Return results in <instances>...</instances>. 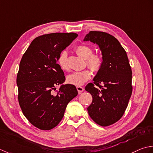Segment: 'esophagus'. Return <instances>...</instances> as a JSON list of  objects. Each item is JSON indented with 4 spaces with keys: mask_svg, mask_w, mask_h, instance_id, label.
<instances>
[{
    "mask_svg": "<svg viewBox=\"0 0 153 153\" xmlns=\"http://www.w3.org/2000/svg\"><path fill=\"white\" fill-rule=\"evenodd\" d=\"M76 89L78 90L79 94H81V93H82L84 90H85V89H84V88L82 86H76Z\"/></svg>",
    "mask_w": 153,
    "mask_h": 153,
    "instance_id": "esophagus-1",
    "label": "esophagus"
}]
</instances>
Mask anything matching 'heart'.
I'll return each instance as SVG.
<instances>
[{
  "instance_id": "obj_1",
  "label": "heart",
  "mask_w": 153,
  "mask_h": 153,
  "mask_svg": "<svg viewBox=\"0 0 153 153\" xmlns=\"http://www.w3.org/2000/svg\"><path fill=\"white\" fill-rule=\"evenodd\" d=\"M75 51L80 57L86 59V65L94 73L99 72L102 68L104 63L103 57L101 55L96 53L92 54L93 51L88 45H79L75 48ZM57 63L62 69L68 71L69 69L67 64V53L63 51L59 55L57 59ZM92 73L89 69L81 71H76L67 76V82L75 86H81L91 78Z\"/></svg>"
}]
</instances>
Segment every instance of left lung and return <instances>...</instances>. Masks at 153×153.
<instances>
[{
    "label": "left lung",
    "instance_id": "left-lung-1",
    "mask_svg": "<svg viewBox=\"0 0 153 153\" xmlns=\"http://www.w3.org/2000/svg\"><path fill=\"white\" fill-rule=\"evenodd\" d=\"M84 41L98 45L104 60L94 83L85 87L92 96V102L87 110L95 123L103 127L110 126L123 116L132 94L129 59L119 41L106 32L90 31Z\"/></svg>",
    "mask_w": 153,
    "mask_h": 153
}]
</instances>
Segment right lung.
Returning a JSON list of instances; mask_svg holds the SVG:
<instances>
[{
  "label": "right lung",
  "mask_w": 153,
  "mask_h": 153,
  "mask_svg": "<svg viewBox=\"0 0 153 153\" xmlns=\"http://www.w3.org/2000/svg\"><path fill=\"white\" fill-rule=\"evenodd\" d=\"M77 36L71 32L37 37L22 57L16 78L18 102L24 116L39 129L57 126L68 103L78 94L73 85H61L54 92L65 80L57 59Z\"/></svg>",
  "instance_id": "add662e5"
}]
</instances>
